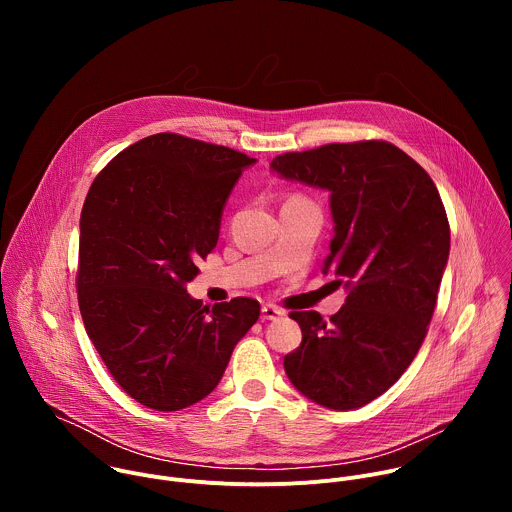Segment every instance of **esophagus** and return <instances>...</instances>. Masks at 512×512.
Wrapping results in <instances>:
<instances>
[{
	"mask_svg": "<svg viewBox=\"0 0 512 512\" xmlns=\"http://www.w3.org/2000/svg\"><path fill=\"white\" fill-rule=\"evenodd\" d=\"M279 316H283V310H279L277 306L265 304V306L261 308V318H263V320H277Z\"/></svg>",
	"mask_w": 512,
	"mask_h": 512,
	"instance_id": "1",
	"label": "esophagus"
}]
</instances>
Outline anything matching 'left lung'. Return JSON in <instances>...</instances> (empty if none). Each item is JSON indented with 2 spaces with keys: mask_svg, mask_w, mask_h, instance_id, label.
Wrapping results in <instances>:
<instances>
[{
  "mask_svg": "<svg viewBox=\"0 0 512 512\" xmlns=\"http://www.w3.org/2000/svg\"><path fill=\"white\" fill-rule=\"evenodd\" d=\"M281 178L330 192L334 237L322 271L348 296L326 322L291 312L302 344L283 367L304 397L358 409L399 381L431 322L450 225L429 174L389 141L328 143L271 162Z\"/></svg>",
  "mask_w": 512,
  "mask_h": 512,
  "instance_id": "8db88e82",
  "label": "left lung"
}]
</instances>
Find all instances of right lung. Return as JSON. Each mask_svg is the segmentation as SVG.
<instances>
[{
  "label": "right lung",
  "instance_id": "right-lung-1",
  "mask_svg": "<svg viewBox=\"0 0 512 512\" xmlns=\"http://www.w3.org/2000/svg\"><path fill=\"white\" fill-rule=\"evenodd\" d=\"M178 133L143 137L95 178L81 212L77 291L85 330L119 387L156 411L204 399L257 322V300L186 294L218 241L227 198L255 164Z\"/></svg>",
  "mask_w": 512,
  "mask_h": 512
}]
</instances>
